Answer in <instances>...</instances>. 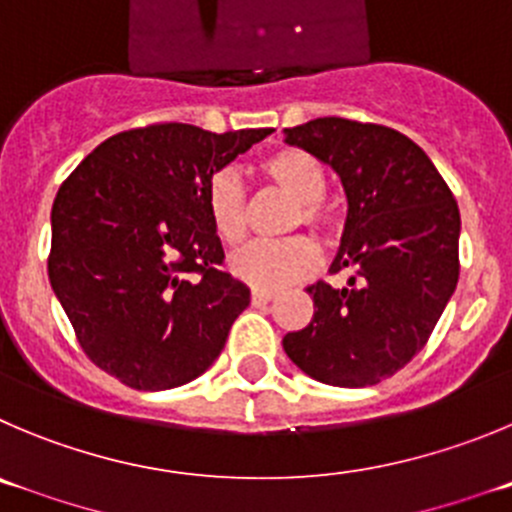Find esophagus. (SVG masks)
Segmentation results:
<instances>
[{
  "mask_svg": "<svg viewBox=\"0 0 512 512\" xmlns=\"http://www.w3.org/2000/svg\"><path fill=\"white\" fill-rule=\"evenodd\" d=\"M272 298H275V295H272L270 290H252V305H265L270 303Z\"/></svg>",
  "mask_w": 512,
  "mask_h": 512,
  "instance_id": "obj_1",
  "label": "esophagus"
}]
</instances>
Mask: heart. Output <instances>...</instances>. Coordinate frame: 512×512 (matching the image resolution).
Listing matches in <instances>:
<instances>
[{"label":"heart","instance_id":"heart-1","mask_svg":"<svg viewBox=\"0 0 512 512\" xmlns=\"http://www.w3.org/2000/svg\"><path fill=\"white\" fill-rule=\"evenodd\" d=\"M260 169L272 186L298 202L290 227L318 229L331 234L336 217L323 202L328 189L326 169L303 148H278L260 161ZM209 222L219 240L229 247L245 242L250 232V197L245 181L232 169L214 171L204 191ZM321 265V250L308 237H290L283 242H257L229 260L234 278L257 290H280L308 278Z\"/></svg>","mask_w":512,"mask_h":512}]
</instances>
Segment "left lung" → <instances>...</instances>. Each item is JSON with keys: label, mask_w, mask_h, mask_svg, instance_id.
Here are the masks:
<instances>
[{"label": "left lung", "mask_w": 512, "mask_h": 512, "mask_svg": "<svg viewBox=\"0 0 512 512\" xmlns=\"http://www.w3.org/2000/svg\"><path fill=\"white\" fill-rule=\"evenodd\" d=\"M341 176L348 199L331 270L348 285H308L313 321L283 338L300 371L331 386H374L417 356L460 278V209L422 148L394 128L315 118L285 128Z\"/></svg>", "instance_id": "left-lung-1"}]
</instances>
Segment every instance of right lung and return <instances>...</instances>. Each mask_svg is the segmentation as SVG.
<instances>
[{
  "label": "right lung",
  "mask_w": 512,
  "mask_h": 512,
  "mask_svg": "<svg viewBox=\"0 0 512 512\" xmlns=\"http://www.w3.org/2000/svg\"><path fill=\"white\" fill-rule=\"evenodd\" d=\"M270 133L131 128L62 181L47 275L80 348L105 374L138 391L174 389L222 353L250 288L219 270L224 250L204 191L214 171Z\"/></svg>",
  "instance_id": "add662e5"
}]
</instances>
